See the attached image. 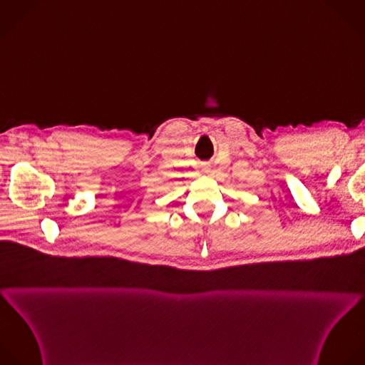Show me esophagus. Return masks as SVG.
Returning a JSON list of instances; mask_svg holds the SVG:
<instances>
[{
    "mask_svg": "<svg viewBox=\"0 0 365 365\" xmlns=\"http://www.w3.org/2000/svg\"><path fill=\"white\" fill-rule=\"evenodd\" d=\"M207 169H209L207 166H205V168H203V170H205V172H207Z\"/></svg>",
    "mask_w": 365,
    "mask_h": 365,
    "instance_id": "34e87169",
    "label": "esophagus"
}]
</instances>
